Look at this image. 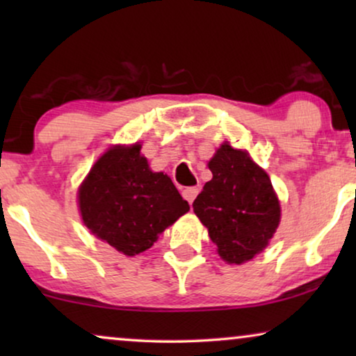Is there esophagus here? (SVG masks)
Returning <instances> with one entry per match:
<instances>
[{
	"label": "esophagus",
	"mask_w": 356,
	"mask_h": 356,
	"mask_svg": "<svg viewBox=\"0 0 356 356\" xmlns=\"http://www.w3.org/2000/svg\"><path fill=\"white\" fill-rule=\"evenodd\" d=\"M197 194H199V188H196V186H189V188L183 189V197L186 199L189 204H193V201L196 199Z\"/></svg>",
	"instance_id": "obj_1"
}]
</instances>
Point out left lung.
Segmentation results:
<instances>
[{
  "label": "left lung",
  "mask_w": 356,
  "mask_h": 356,
  "mask_svg": "<svg viewBox=\"0 0 356 356\" xmlns=\"http://www.w3.org/2000/svg\"><path fill=\"white\" fill-rule=\"evenodd\" d=\"M212 179L193 209L218 254L241 264L264 250L280 222V206L267 173L243 150L223 144L209 162Z\"/></svg>",
  "instance_id": "1"
}]
</instances>
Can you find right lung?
I'll return each instance as SVG.
<instances>
[{"label":"right lung","mask_w":356,"mask_h":356,"mask_svg":"<svg viewBox=\"0 0 356 356\" xmlns=\"http://www.w3.org/2000/svg\"><path fill=\"white\" fill-rule=\"evenodd\" d=\"M79 207L87 228L126 256L149 250L189 211L172 179L150 172L138 144L97 160L79 189Z\"/></svg>","instance_id":"1"}]
</instances>
